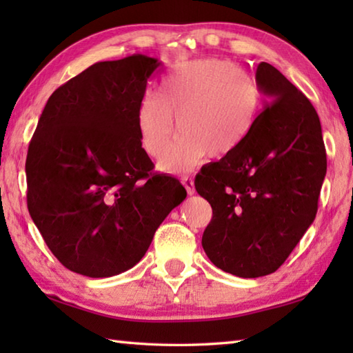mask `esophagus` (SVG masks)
<instances>
[{"mask_svg": "<svg viewBox=\"0 0 353 353\" xmlns=\"http://www.w3.org/2000/svg\"><path fill=\"white\" fill-rule=\"evenodd\" d=\"M182 183H183V186L186 188V192H188L190 196H192V194L196 192V190H194V181H192L191 177L183 176V177H182Z\"/></svg>", "mask_w": 353, "mask_h": 353, "instance_id": "obj_1", "label": "esophagus"}]
</instances>
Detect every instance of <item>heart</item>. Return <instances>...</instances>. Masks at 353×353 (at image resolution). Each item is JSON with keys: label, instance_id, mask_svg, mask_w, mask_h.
Segmentation results:
<instances>
[{"label": "heart", "instance_id": "heart-1", "mask_svg": "<svg viewBox=\"0 0 353 353\" xmlns=\"http://www.w3.org/2000/svg\"><path fill=\"white\" fill-rule=\"evenodd\" d=\"M259 109V88L249 74L223 59L177 65L162 81V97L145 92L138 132L147 154L159 157L174 134L181 137L161 161L170 172L192 170L208 153L223 157L249 134Z\"/></svg>", "mask_w": 353, "mask_h": 353}]
</instances>
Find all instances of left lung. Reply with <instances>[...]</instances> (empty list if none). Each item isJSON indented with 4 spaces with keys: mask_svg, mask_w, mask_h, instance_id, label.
Wrapping results in <instances>:
<instances>
[{
    "mask_svg": "<svg viewBox=\"0 0 353 353\" xmlns=\"http://www.w3.org/2000/svg\"><path fill=\"white\" fill-rule=\"evenodd\" d=\"M256 83L267 100L249 134L194 181L212 208L201 245L214 265L239 277L265 276L283 264L316 219L326 176L311 101L265 62Z\"/></svg>",
    "mask_w": 353,
    "mask_h": 353,
    "instance_id": "left-lung-1",
    "label": "left lung"
}]
</instances>
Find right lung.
I'll use <instances>...</instances> for the list:
<instances>
[{"label": "right lung", "mask_w": 353, "mask_h": 353, "mask_svg": "<svg viewBox=\"0 0 353 353\" xmlns=\"http://www.w3.org/2000/svg\"><path fill=\"white\" fill-rule=\"evenodd\" d=\"M161 62H99L51 94L28 145L27 206L51 253L74 273L110 277L138 264L182 203L176 177L154 172L138 110Z\"/></svg>", "instance_id": "1"}]
</instances>
